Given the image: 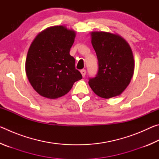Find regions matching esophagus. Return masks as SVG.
<instances>
[{
    "instance_id": "1",
    "label": "esophagus",
    "mask_w": 159,
    "mask_h": 159,
    "mask_svg": "<svg viewBox=\"0 0 159 159\" xmlns=\"http://www.w3.org/2000/svg\"><path fill=\"white\" fill-rule=\"evenodd\" d=\"M80 74H81V75H82V76H83V77H85V74H86V71H85V69H82V70H80Z\"/></svg>"
}]
</instances>
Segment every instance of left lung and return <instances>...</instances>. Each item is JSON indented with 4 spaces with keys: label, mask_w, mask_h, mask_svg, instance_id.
Returning <instances> with one entry per match:
<instances>
[{
    "label": "left lung",
    "mask_w": 159,
    "mask_h": 159,
    "mask_svg": "<svg viewBox=\"0 0 159 159\" xmlns=\"http://www.w3.org/2000/svg\"><path fill=\"white\" fill-rule=\"evenodd\" d=\"M91 43L95 50L99 70L89 85L104 99L118 96L130 84L134 70L133 51L128 43L116 34L92 31Z\"/></svg>",
    "instance_id": "1"
}]
</instances>
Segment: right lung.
Segmentation results:
<instances>
[{"label": "right lung", "mask_w": 159, "mask_h": 159, "mask_svg": "<svg viewBox=\"0 0 159 159\" xmlns=\"http://www.w3.org/2000/svg\"><path fill=\"white\" fill-rule=\"evenodd\" d=\"M76 31L54 26L37 35L29 48L25 62L26 76L40 95L56 99L65 95L82 79L69 51Z\"/></svg>", "instance_id": "add662e5"}]
</instances>
